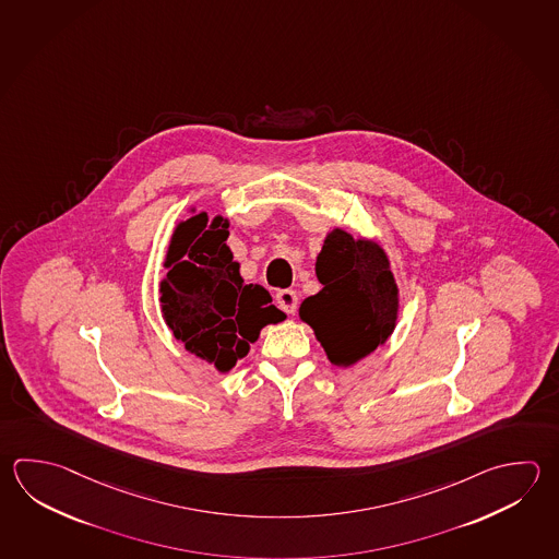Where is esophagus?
Wrapping results in <instances>:
<instances>
[{
    "instance_id": "esophagus-1",
    "label": "esophagus",
    "mask_w": 559,
    "mask_h": 559,
    "mask_svg": "<svg viewBox=\"0 0 559 559\" xmlns=\"http://www.w3.org/2000/svg\"><path fill=\"white\" fill-rule=\"evenodd\" d=\"M276 305L278 308L286 312V314H295L296 306H298V296H296L295 290H278L276 293Z\"/></svg>"
}]
</instances>
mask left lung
Segmentation results:
<instances>
[{
    "label": "left lung",
    "instance_id": "obj_1",
    "mask_svg": "<svg viewBox=\"0 0 559 559\" xmlns=\"http://www.w3.org/2000/svg\"><path fill=\"white\" fill-rule=\"evenodd\" d=\"M322 290L308 296L300 318L314 328L328 358L349 366L383 344L397 320V285L376 242L334 229L318 254Z\"/></svg>",
    "mask_w": 559,
    "mask_h": 559
}]
</instances>
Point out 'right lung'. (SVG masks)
Wrapping results in <instances>:
<instances>
[{
  "instance_id": "obj_1",
  "label": "right lung",
  "mask_w": 559,
  "mask_h": 559,
  "mask_svg": "<svg viewBox=\"0 0 559 559\" xmlns=\"http://www.w3.org/2000/svg\"><path fill=\"white\" fill-rule=\"evenodd\" d=\"M227 227L222 217L207 225L205 213L179 223L159 288L162 312L176 340L219 371L247 356L261 328L285 320L266 288L242 283L239 263L225 245Z\"/></svg>"
}]
</instances>
